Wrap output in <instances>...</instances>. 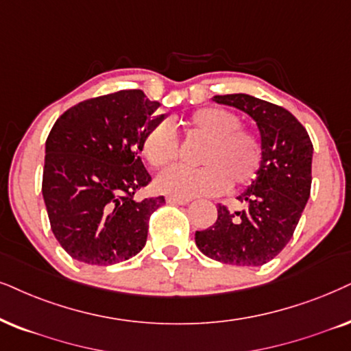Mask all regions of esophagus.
I'll use <instances>...</instances> for the list:
<instances>
[{
    "mask_svg": "<svg viewBox=\"0 0 351 351\" xmlns=\"http://www.w3.org/2000/svg\"><path fill=\"white\" fill-rule=\"evenodd\" d=\"M167 202L168 204H176V206H186V204H189V199H181V197H167Z\"/></svg>",
    "mask_w": 351,
    "mask_h": 351,
    "instance_id": "obj_1",
    "label": "esophagus"
}]
</instances>
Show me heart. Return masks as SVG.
Masks as SVG:
<instances>
[{
    "label": "heart",
    "instance_id": "b5f03b06",
    "mask_svg": "<svg viewBox=\"0 0 351 351\" xmlns=\"http://www.w3.org/2000/svg\"><path fill=\"white\" fill-rule=\"evenodd\" d=\"M191 134L206 139L201 168L176 167L162 173L157 188L170 196L188 199L214 196L230 188H245L257 176L263 163V144L254 132L239 128V118L228 110L204 106L186 119ZM143 155L158 170L178 160L180 141L170 123H157L143 137Z\"/></svg>",
    "mask_w": 351,
    "mask_h": 351
}]
</instances>
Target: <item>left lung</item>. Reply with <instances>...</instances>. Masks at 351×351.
Returning a JSON list of instances; mask_svg holds the SVG:
<instances>
[{"label":"left lung","mask_w":351,"mask_h":351,"mask_svg":"<svg viewBox=\"0 0 351 351\" xmlns=\"http://www.w3.org/2000/svg\"><path fill=\"white\" fill-rule=\"evenodd\" d=\"M217 104L250 114L261 131L263 163L238 201L241 210L219 204L217 221L196 232V245L210 259L232 265L267 264L288 245L311 194L313 143L283 106L246 94L215 95Z\"/></svg>","instance_id":"8db88e82"}]
</instances>
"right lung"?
<instances>
[{
    "label": "right lung",
    "mask_w": 351,
    "mask_h": 351,
    "mask_svg": "<svg viewBox=\"0 0 351 351\" xmlns=\"http://www.w3.org/2000/svg\"><path fill=\"white\" fill-rule=\"evenodd\" d=\"M139 88L71 106L45 144L42 194L51 232L84 264L110 265L136 256L147 241L150 215L165 197L134 201L152 178L139 152L143 137L165 114Z\"/></svg>",
    "instance_id": "obj_1"
}]
</instances>
